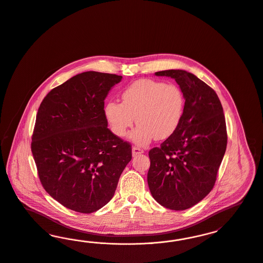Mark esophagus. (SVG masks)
I'll return each mask as SVG.
<instances>
[{"label":"esophagus","mask_w":263,"mask_h":263,"mask_svg":"<svg viewBox=\"0 0 263 263\" xmlns=\"http://www.w3.org/2000/svg\"><path fill=\"white\" fill-rule=\"evenodd\" d=\"M143 153H144V149H142V148H140V147H132V154H133V156H137V155H139V154H143Z\"/></svg>","instance_id":"esophagus-1"}]
</instances>
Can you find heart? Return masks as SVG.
Returning a JSON list of instances; mask_svg holds the SVG:
<instances>
[{
  "mask_svg": "<svg viewBox=\"0 0 263 263\" xmlns=\"http://www.w3.org/2000/svg\"><path fill=\"white\" fill-rule=\"evenodd\" d=\"M122 103L109 102L105 116L111 131L124 138L135 117L138 126L131 140L146 146L154 138L165 140L178 128L185 109V95L178 85L155 79H140L129 85L121 94Z\"/></svg>",
  "mask_w": 263,
  "mask_h": 263,
  "instance_id": "b5f03b06",
  "label": "heart"
}]
</instances>
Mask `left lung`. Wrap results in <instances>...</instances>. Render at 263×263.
I'll list each match as a JSON object with an SVG mask.
<instances>
[{"label":"left lung","mask_w":263,"mask_h":263,"mask_svg":"<svg viewBox=\"0 0 263 263\" xmlns=\"http://www.w3.org/2000/svg\"><path fill=\"white\" fill-rule=\"evenodd\" d=\"M156 75L175 79L185 95V109L177 130L148 152L147 184L159 204L185 210L215 184L227 147L225 116L215 91L194 74L170 69Z\"/></svg>","instance_id":"1"}]
</instances>
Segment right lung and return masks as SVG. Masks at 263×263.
I'll list each match as a JSON object with an SVG mask.
<instances>
[{
  "instance_id": "obj_1",
  "label": "right lung",
  "mask_w": 263,
  "mask_h": 263,
  "mask_svg": "<svg viewBox=\"0 0 263 263\" xmlns=\"http://www.w3.org/2000/svg\"><path fill=\"white\" fill-rule=\"evenodd\" d=\"M122 76L87 71L51 90L39 106L31 151L46 192L69 210L92 213L112 199L132 158L107 128L105 99Z\"/></svg>"
}]
</instances>
